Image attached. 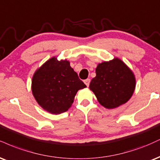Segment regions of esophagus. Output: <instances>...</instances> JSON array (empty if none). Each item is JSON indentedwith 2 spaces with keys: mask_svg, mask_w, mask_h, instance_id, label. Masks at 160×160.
Instances as JSON below:
<instances>
[{
  "mask_svg": "<svg viewBox=\"0 0 160 160\" xmlns=\"http://www.w3.org/2000/svg\"><path fill=\"white\" fill-rule=\"evenodd\" d=\"M84 82H85L86 86H89V83H90V79H86V80H84Z\"/></svg>",
  "mask_w": 160,
  "mask_h": 160,
  "instance_id": "34e87169",
  "label": "esophagus"
}]
</instances>
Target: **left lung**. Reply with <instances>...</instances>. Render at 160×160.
<instances>
[{
  "label": "left lung",
  "mask_w": 160,
  "mask_h": 160,
  "mask_svg": "<svg viewBox=\"0 0 160 160\" xmlns=\"http://www.w3.org/2000/svg\"><path fill=\"white\" fill-rule=\"evenodd\" d=\"M96 77L89 88L98 101L107 109H114L127 103L133 94L136 79L133 73L124 62L115 58L103 62L96 68Z\"/></svg>",
  "instance_id": "1"
}]
</instances>
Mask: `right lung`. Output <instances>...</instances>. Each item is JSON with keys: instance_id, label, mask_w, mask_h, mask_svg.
I'll return each mask as SVG.
<instances>
[{"instance_id": "1", "label": "right lung", "mask_w": 160, "mask_h": 160, "mask_svg": "<svg viewBox=\"0 0 160 160\" xmlns=\"http://www.w3.org/2000/svg\"><path fill=\"white\" fill-rule=\"evenodd\" d=\"M31 87L42 108L52 114H60L72 107L77 92L86 86L68 60L52 57L33 74Z\"/></svg>"}]
</instances>
